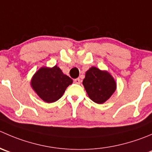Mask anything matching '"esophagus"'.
I'll return each mask as SVG.
<instances>
[{
    "mask_svg": "<svg viewBox=\"0 0 152 152\" xmlns=\"http://www.w3.org/2000/svg\"><path fill=\"white\" fill-rule=\"evenodd\" d=\"M74 83H75V84H77V85H79V84L81 83L80 79H74Z\"/></svg>",
    "mask_w": 152,
    "mask_h": 152,
    "instance_id": "1",
    "label": "esophagus"
}]
</instances>
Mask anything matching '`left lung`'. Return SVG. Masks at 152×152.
<instances>
[{"instance_id":"left-lung-1","label":"left lung","mask_w":152,"mask_h":152,"mask_svg":"<svg viewBox=\"0 0 152 152\" xmlns=\"http://www.w3.org/2000/svg\"><path fill=\"white\" fill-rule=\"evenodd\" d=\"M82 84L90 99L97 104L107 101L117 88V83L111 75L96 67L86 72Z\"/></svg>"}]
</instances>
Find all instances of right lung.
Instances as JSON below:
<instances>
[{"label": "right lung", "instance_id": "right-lung-1", "mask_svg": "<svg viewBox=\"0 0 152 152\" xmlns=\"http://www.w3.org/2000/svg\"><path fill=\"white\" fill-rule=\"evenodd\" d=\"M73 80L56 65L41 67L32 76L31 86L39 97L48 103L54 102L64 94Z\"/></svg>", "mask_w": 152, "mask_h": 152}]
</instances>
